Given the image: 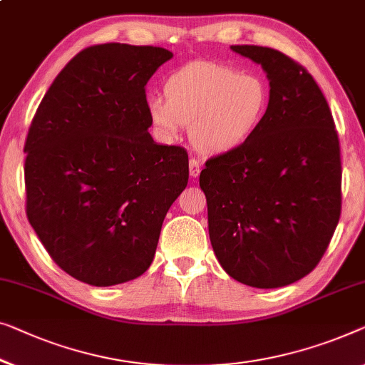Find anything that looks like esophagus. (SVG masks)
Instances as JSON below:
<instances>
[{"instance_id":"esophagus-1","label":"esophagus","mask_w":365,"mask_h":365,"mask_svg":"<svg viewBox=\"0 0 365 365\" xmlns=\"http://www.w3.org/2000/svg\"><path fill=\"white\" fill-rule=\"evenodd\" d=\"M189 174H191V178H197L200 174V165L195 158L189 160Z\"/></svg>"}]
</instances>
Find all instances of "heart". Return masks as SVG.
<instances>
[{"label": "heart", "instance_id": "heart-1", "mask_svg": "<svg viewBox=\"0 0 365 365\" xmlns=\"http://www.w3.org/2000/svg\"><path fill=\"white\" fill-rule=\"evenodd\" d=\"M270 108V87L257 73L194 61L173 72L165 98L148 100V115L166 141L191 126L192 145L207 155L239 148L260 128Z\"/></svg>", "mask_w": 365, "mask_h": 365}]
</instances>
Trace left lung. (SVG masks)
<instances>
[{
    "mask_svg": "<svg viewBox=\"0 0 365 365\" xmlns=\"http://www.w3.org/2000/svg\"><path fill=\"white\" fill-rule=\"evenodd\" d=\"M270 81V108L244 145L200 171L209 237L222 268L253 288L294 283L318 265L341 217V148L306 68L272 47L230 46Z\"/></svg>",
    "mask_w": 365,
    "mask_h": 365,
    "instance_id": "left-lung-1",
    "label": "left lung"
}]
</instances>
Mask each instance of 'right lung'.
<instances>
[{"instance_id": "right-lung-1", "label": "right lung", "mask_w": 365, "mask_h": 365, "mask_svg": "<svg viewBox=\"0 0 365 365\" xmlns=\"http://www.w3.org/2000/svg\"><path fill=\"white\" fill-rule=\"evenodd\" d=\"M171 57L153 46L87 47L31 121L26 215L57 267L92 287L150 268L168 209L187 186V151L148 131L145 87Z\"/></svg>"}]
</instances>
